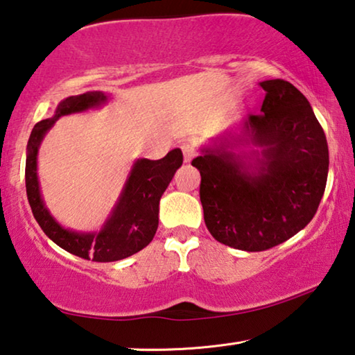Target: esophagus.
Instances as JSON below:
<instances>
[{
  "label": "esophagus",
  "instance_id": "34e87169",
  "mask_svg": "<svg viewBox=\"0 0 355 355\" xmlns=\"http://www.w3.org/2000/svg\"><path fill=\"white\" fill-rule=\"evenodd\" d=\"M182 150H183V155H184V163H191V159L196 156L194 146H192V144H189V142H186L182 146Z\"/></svg>",
  "mask_w": 355,
  "mask_h": 355
}]
</instances>
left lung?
<instances>
[{"instance_id": "8db88e82", "label": "left lung", "mask_w": 355, "mask_h": 355, "mask_svg": "<svg viewBox=\"0 0 355 355\" xmlns=\"http://www.w3.org/2000/svg\"><path fill=\"white\" fill-rule=\"evenodd\" d=\"M260 86L266 92L261 112L192 159L209 233L245 252L271 249L302 230L320 207L329 172L326 135L309 100L284 80ZM241 145L262 150L244 153Z\"/></svg>"}]
</instances>
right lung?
<instances>
[{
  "instance_id": "add662e5",
  "label": "right lung",
  "mask_w": 355,
  "mask_h": 355,
  "mask_svg": "<svg viewBox=\"0 0 355 355\" xmlns=\"http://www.w3.org/2000/svg\"><path fill=\"white\" fill-rule=\"evenodd\" d=\"M107 103L105 92L95 91L71 95L58 105L55 116L34 125L26 147V194L33 214L45 235L59 248L84 260L110 263L123 260L142 250L152 241L158 228L159 199L183 164V153L173 148L161 159H136L128 173L111 214L100 232H75L64 228L48 211L42 199L37 177V155L56 120L69 114L84 112Z\"/></svg>"
}]
</instances>
